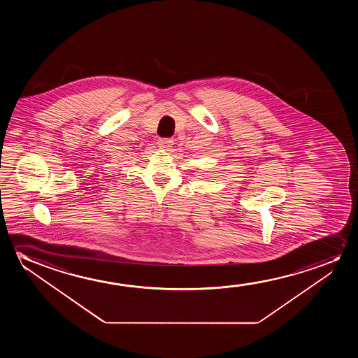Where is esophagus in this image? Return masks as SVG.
<instances>
[{"instance_id":"obj_1","label":"esophagus","mask_w":358,"mask_h":358,"mask_svg":"<svg viewBox=\"0 0 358 358\" xmlns=\"http://www.w3.org/2000/svg\"><path fill=\"white\" fill-rule=\"evenodd\" d=\"M172 144H173V141L172 139H169V138H164V139H159L157 141V147L160 148V149H170Z\"/></svg>"}]
</instances>
